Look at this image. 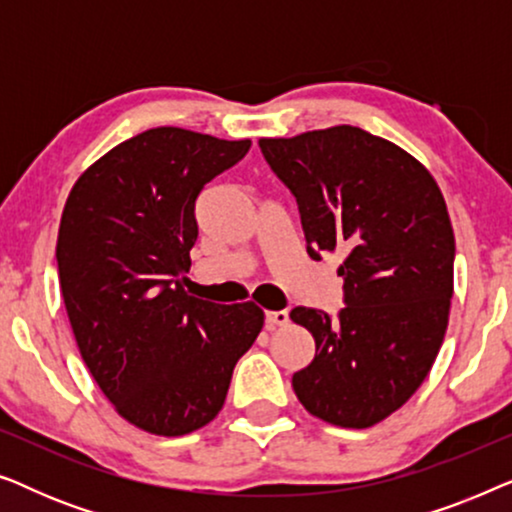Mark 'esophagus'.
<instances>
[{"label":"esophagus","mask_w":512,"mask_h":512,"mask_svg":"<svg viewBox=\"0 0 512 512\" xmlns=\"http://www.w3.org/2000/svg\"><path fill=\"white\" fill-rule=\"evenodd\" d=\"M265 324H268V328H275V326H286V324H289V312H286V310H277V312H265Z\"/></svg>","instance_id":"obj_1"}]
</instances>
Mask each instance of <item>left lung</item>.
Here are the masks:
<instances>
[{"mask_svg": "<svg viewBox=\"0 0 512 512\" xmlns=\"http://www.w3.org/2000/svg\"><path fill=\"white\" fill-rule=\"evenodd\" d=\"M258 146L296 198L310 258L345 254V307L291 310L317 345L293 391L314 417L366 429L415 394L443 345L454 275L443 193L410 153L352 125Z\"/></svg>", "mask_w": 512, "mask_h": 512, "instance_id": "left-lung-1", "label": "left lung"}]
</instances>
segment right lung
Returning <instances> with one entry per match:
<instances>
[{
	"label": "right lung",
	"mask_w": 512,
	"mask_h": 512,
	"mask_svg": "<svg viewBox=\"0 0 512 512\" xmlns=\"http://www.w3.org/2000/svg\"><path fill=\"white\" fill-rule=\"evenodd\" d=\"M249 149V139L146 130L90 165L62 212L55 258L76 345L118 415L156 436L219 415L235 363L263 328L254 303L181 289L198 240L195 200Z\"/></svg>",
	"instance_id": "right-lung-1"
}]
</instances>
